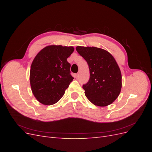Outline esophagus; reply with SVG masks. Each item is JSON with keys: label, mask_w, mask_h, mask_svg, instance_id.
Wrapping results in <instances>:
<instances>
[{"label": "esophagus", "mask_w": 152, "mask_h": 152, "mask_svg": "<svg viewBox=\"0 0 152 152\" xmlns=\"http://www.w3.org/2000/svg\"><path fill=\"white\" fill-rule=\"evenodd\" d=\"M75 77L76 78V79H79V75L78 74V73H76V74L75 75Z\"/></svg>", "instance_id": "34e87169"}]
</instances>
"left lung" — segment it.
<instances>
[{
  "label": "left lung",
  "instance_id": "obj_1",
  "mask_svg": "<svg viewBox=\"0 0 152 152\" xmlns=\"http://www.w3.org/2000/svg\"><path fill=\"white\" fill-rule=\"evenodd\" d=\"M77 51L88 64L90 78L82 87L90 102L99 107L112 104L120 94L122 75L115 59L107 50L77 46Z\"/></svg>",
  "mask_w": 152,
  "mask_h": 152
}]
</instances>
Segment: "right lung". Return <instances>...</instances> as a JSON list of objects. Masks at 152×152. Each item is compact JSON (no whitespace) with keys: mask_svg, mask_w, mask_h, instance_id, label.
<instances>
[{"mask_svg":"<svg viewBox=\"0 0 152 152\" xmlns=\"http://www.w3.org/2000/svg\"><path fill=\"white\" fill-rule=\"evenodd\" d=\"M73 47L49 45L37 54L31 63L30 81L32 93L41 103H57L72 82L70 64L67 58Z\"/></svg>","mask_w":152,"mask_h":152,"instance_id":"obj_1","label":"right lung"}]
</instances>
